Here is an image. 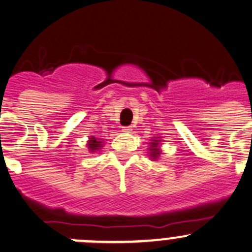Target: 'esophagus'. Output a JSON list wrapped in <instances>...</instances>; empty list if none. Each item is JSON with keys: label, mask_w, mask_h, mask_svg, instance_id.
Here are the masks:
<instances>
[{"label": "esophagus", "mask_w": 252, "mask_h": 252, "mask_svg": "<svg viewBox=\"0 0 252 252\" xmlns=\"http://www.w3.org/2000/svg\"><path fill=\"white\" fill-rule=\"evenodd\" d=\"M122 131H124V132H131L132 128H131V126H125V127H122Z\"/></svg>", "instance_id": "1"}]
</instances>
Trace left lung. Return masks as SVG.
<instances>
[{
    "mask_svg": "<svg viewBox=\"0 0 252 252\" xmlns=\"http://www.w3.org/2000/svg\"><path fill=\"white\" fill-rule=\"evenodd\" d=\"M163 140L160 137H153L150 142V147H148V156L152 160H157L159 156L162 155V150H160V145H162Z\"/></svg>",
    "mask_w": 252,
    "mask_h": 252,
    "instance_id": "8db88e82",
    "label": "left lung"
}]
</instances>
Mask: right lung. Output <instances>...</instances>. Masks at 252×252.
<instances>
[{"instance_id": "1", "label": "right lung", "mask_w": 252, "mask_h": 252, "mask_svg": "<svg viewBox=\"0 0 252 252\" xmlns=\"http://www.w3.org/2000/svg\"><path fill=\"white\" fill-rule=\"evenodd\" d=\"M104 141L100 140V138L95 137V136H89V140L86 142V147H88L89 152L90 153H96L100 152L102 147H104Z\"/></svg>"}]
</instances>
